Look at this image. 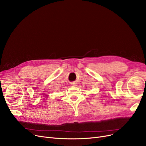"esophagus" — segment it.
I'll return each mask as SVG.
<instances>
[{"label":"esophagus","instance_id":"34e87169","mask_svg":"<svg viewBox=\"0 0 146 146\" xmlns=\"http://www.w3.org/2000/svg\"><path fill=\"white\" fill-rule=\"evenodd\" d=\"M70 85H71V86H76V83H70Z\"/></svg>","mask_w":146,"mask_h":146}]
</instances>
